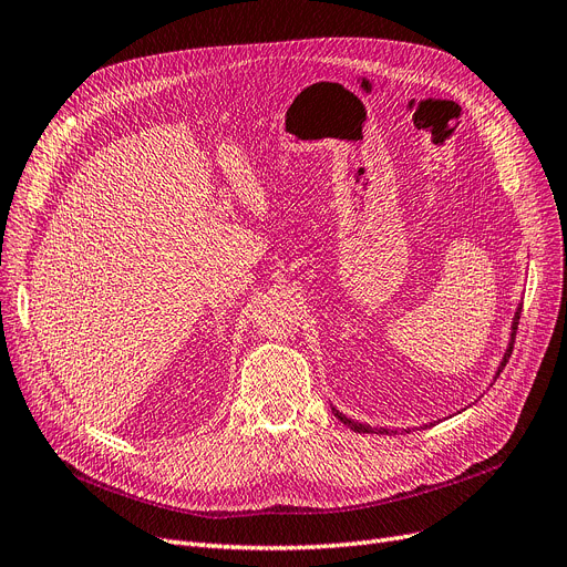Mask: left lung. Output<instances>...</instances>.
<instances>
[{
    "mask_svg": "<svg viewBox=\"0 0 567 567\" xmlns=\"http://www.w3.org/2000/svg\"><path fill=\"white\" fill-rule=\"evenodd\" d=\"M519 313H522V309H517V313H515V320H512V334H509V346H507V350H505L503 362H501V367H498V373L503 371V367L507 364V360H509V355H512V343H515V332H517V326H519ZM498 373H496V375H498ZM332 411H334L337 420H341V422H343L348 429L358 431V434H394V431H390V429H385V426L373 429V426H369V424H362V422H355V420L346 417V415H343V413H339L337 409H332Z\"/></svg>",
    "mask_w": 567,
    "mask_h": 567,
    "instance_id": "left-lung-1",
    "label": "left lung"
}]
</instances>
